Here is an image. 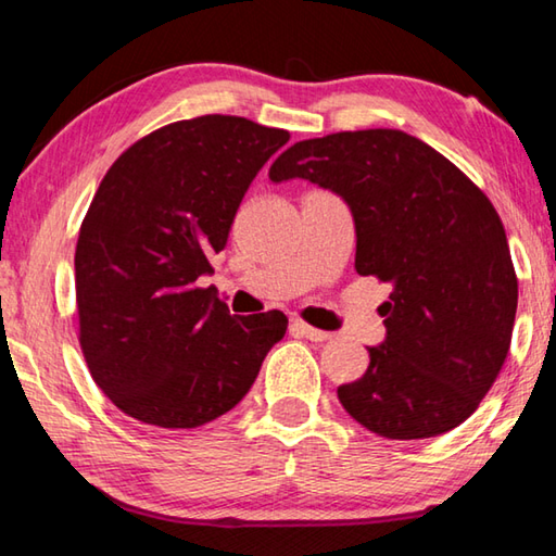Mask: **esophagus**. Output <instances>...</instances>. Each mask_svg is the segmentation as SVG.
I'll return each mask as SVG.
<instances>
[{
  "label": "esophagus",
  "mask_w": 556,
  "mask_h": 556,
  "mask_svg": "<svg viewBox=\"0 0 556 556\" xmlns=\"http://www.w3.org/2000/svg\"><path fill=\"white\" fill-rule=\"evenodd\" d=\"M290 332L298 337H305L309 342H327V339L332 337L329 332H323V329L309 327L307 323H303V319H293V323H290Z\"/></svg>",
  "instance_id": "esophagus-1"
}]
</instances>
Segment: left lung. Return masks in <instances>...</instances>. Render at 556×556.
Returning a JSON list of instances; mask_svg holds the SVG:
<instances>
[{"label":"left lung","mask_w":556,"mask_h":556,"mask_svg":"<svg viewBox=\"0 0 556 556\" xmlns=\"http://www.w3.org/2000/svg\"><path fill=\"white\" fill-rule=\"evenodd\" d=\"M268 178H305L344 198L356 273L391 283L386 342L339 386L344 410L388 440L459 427L510 349L518 276L498 212L432 146L397 129L339 131L290 146Z\"/></svg>","instance_id":"8db88e82"}]
</instances>
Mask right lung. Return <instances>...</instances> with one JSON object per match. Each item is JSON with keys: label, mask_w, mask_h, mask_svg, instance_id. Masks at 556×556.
Listing matches in <instances>:
<instances>
[{"label": "right lung", "mask_w": 556, "mask_h": 556, "mask_svg": "<svg viewBox=\"0 0 556 556\" xmlns=\"http://www.w3.org/2000/svg\"><path fill=\"white\" fill-rule=\"evenodd\" d=\"M290 134L243 116L173 122L129 146L97 188L75 249L80 349L134 420L192 430L249 393L288 317H231L200 288L251 180Z\"/></svg>", "instance_id": "right-lung-1"}]
</instances>
